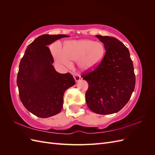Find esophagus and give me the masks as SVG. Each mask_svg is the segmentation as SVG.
<instances>
[{
  "instance_id": "1",
  "label": "esophagus",
  "mask_w": 155,
  "mask_h": 155,
  "mask_svg": "<svg viewBox=\"0 0 155 155\" xmlns=\"http://www.w3.org/2000/svg\"><path fill=\"white\" fill-rule=\"evenodd\" d=\"M74 79H75V81H76V82H78L81 79V76H79V74H74Z\"/></svg>"
}]
</instances>
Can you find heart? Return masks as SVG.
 Listing matches in <instances>:
<instances>
[{
    "label": "heart",
    "instance_id": "1",
    "mask_svg": "<svg viewBox=\"0 0 155 155\" xmlns=\"http://www.w3.org/2000/svg\"><path fill=\"white\" fill-rule=\"evenodd\" d=\"M105 48L100 42L90 39L68 41L64 48L57 44L53 50L56 62L70 67V61H77L78 67L83 71H90L97 67L104 58Z\"/></svg>",
    "mask_w": 155,
    "mask_h": 155
}]
</instances>
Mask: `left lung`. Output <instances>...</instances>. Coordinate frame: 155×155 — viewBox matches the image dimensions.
I'll return each mask as SVG.
<instances>
[{"label":"left lung","instance_id":"1","mask_svg":"<svg viewBox=\"0 0 155 155\" xmlns=\"http://www.w3.org/2000/svg\"><path fill=\"white\" fill-rule=\"evenodd\" d=\"M105 48L100 64L82 75L88 83L87 104L92 112L110 114L127 104L134 91L136 78L128 48L114 37L96 35Z\"/></svg>","mask_w":155,"mask_h":155}]
</instances>
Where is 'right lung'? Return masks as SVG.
<instances>
[{
    "mask_svg": "<svg viewBox=\"0 0 155 155\" xmlns=\"http://www.w3.org/2000/svg\"><path fill=\"white\" fill-rule=\"evenodd\" d=\"M68 35L44 34L27 46L21 60L17 85L26 109L39 118H48L61 111L65 91L75 85L69 73L60 74L53 66L48 45Z\"/></svg>",
    "mask_w": 155,
    "mask_h": 155,
    "instance_id": "add662e5",
    "label": "right lung"
}]
</instances>
